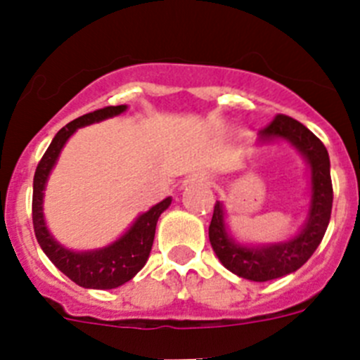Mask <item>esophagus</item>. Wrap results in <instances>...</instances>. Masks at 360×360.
<instances>
[{
	"label": "esophagus",
	"instance_id": "1",
	"mask_svg": "<svg viewBox=\"0 0 360 360\" xmlns=\"http://www.w3.org/2000/svg\"><path fill=\"white\" fill-rule=\"evenodd\" d=\"M189 180H191V182H198V184H209L211 176H209L207 173H202V171H200V173H193V174H191Z\"/></svg>",
	"mask_w": 360,
	"mask_h": 360
}]
</instances>
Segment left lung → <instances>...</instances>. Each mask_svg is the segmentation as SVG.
Masks as SVG:
<instances>
[{
    "label": "left lung",
    "instance_id": "obj_1",
    "mask_svg": "<svg viewBox=\"0 0 360 360\" xmlns=\"http://www.w3.org/2000/svg\"><path fill=\"white\" fill-rule=\"evenodd\" d=\"M287 141L310 165L311 198L307 224L287 241L270 245H241L227 232L224 205L216 202L209 225V241L221 265L232 274L250 281H270L292 274L310 259L323 240L332 214L333 189L330 178V157L323 142L303 124L287 115L274 120L259 131V142Z\"/></svg>",
    "mask_w": 360,
    "mask_h": 360
}]
</instances>
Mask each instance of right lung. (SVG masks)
<instances>
[{
    "instance_id": "1",
    "label": "right lung",
    "mask_w": 360,
    "mask_h": 360,
    "mask_svg": "<svg viewBox=\"0 0 360 360\" xmlns=\"http://www.w3.org/2000/svg\"><path fill=\"white\" fill-rule=\"evenodd\" d=\"M126 104L120 106H108L103 110L91 111L79 119L72 120L57 131L53 136L52 144L49 146L46 153L37 164L36 174H34V196H32V221H34V232H36L37 243L50 262L61 270L63 274L68 276L73 283L84 288H117L129 279L148 262L151 252L153 240H155V229L162 212L171 205V198L162 200L160 203L153 205L148 212L141 214L135 219V224L124 232L117 241L110 243L108 247L95 250H84V252H73L65 249L61 243H57L49 232V227L44 224L43 216V191L46 187V180L50 171L53 169L59 153L65 148L66 141L73 133L82 126L101 122L110 117L120 115L126 111Z\"/></svg>"
}]
</instances>
